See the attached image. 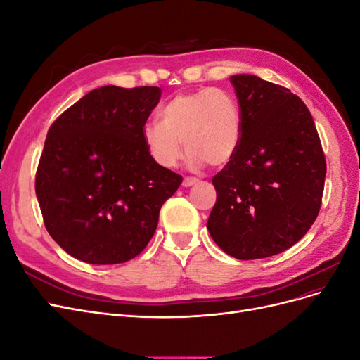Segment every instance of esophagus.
<instances>
[{
	"label": "esophagus",
	"instance_id": "esophagus-1",
	"mask_svg": "<svg viewBox=\"0 0 360 360\" xmlns=\"http://www.w3.org/2000/svg\"><path fill=\"white\" fill-rule=\"evenodd\" d=\"M200 180L197 179V177H184V180H183V186L184 188H191V186H193V184H197Z\"/></svg>",
	"mask_w": 360,
	"mask_h": 360
}]
</instances>
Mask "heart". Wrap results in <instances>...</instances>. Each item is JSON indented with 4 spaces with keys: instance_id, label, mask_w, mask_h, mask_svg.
<instances>
[{
    "instance_id": "obj_1",
    "label": "heart",
    "mask_w": 360,
    "mask_h": 360,
    "mask_svg": "<svg viewBox=\"0 0 360 360\" xmlns=\"http://www.w3.org/2000/svg\"><path fill=\"white\" fill-rule=\"evenodd\" d=\"M159 120L147 122L141 138L150 158L163 168L177 167L183 146L189 151L191 167L198 168L205 162L221 167L234 156L240 143V110L222 89L179 93L162 106Z\"/></svg>"
}]
</instances>
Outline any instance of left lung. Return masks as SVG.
Returning <instances> with one entry per match:
<instances>
[{
  "label": "left lung",
  "instance_id": "1",
  "mask_svg": "<svg viewBox=\"0 0 360 360\" xmlns=\"http://www.w3.org/2000/svg\"><path fill=\"white\" fill-rule=\"evenodd\" d=\"M242 115L240 143L213 177L207 228L237 259L284 252L317 219L326 159L312 115L299 96L255 75L231 76Z\"/></svg>",
  "mask_w": 360,
  "mask_h": 360
}]
</instances>
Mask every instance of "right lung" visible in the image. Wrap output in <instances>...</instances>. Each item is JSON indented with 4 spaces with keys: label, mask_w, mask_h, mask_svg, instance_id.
I'll list each match as a JSON object with an SVG mask.
<instances>
[{
    "label": "right lung",
    "mask_w": 360,
    "mask_h": 360,
    "mask_svg": "<svg viewBox=\"0 0 360 360\" xmlns=\"http://www.w3.org/2000/svg\"><path fill=\"white\" fill-rule=\"evenodd\" d=\"M159 86L105 85L85 94L48 130L36 195L51 237L89 264H118L143 252L162 204L181 176L150 158L141 129Z\"/></svg>",
    "instance_id": "1"
}]
</instances>
